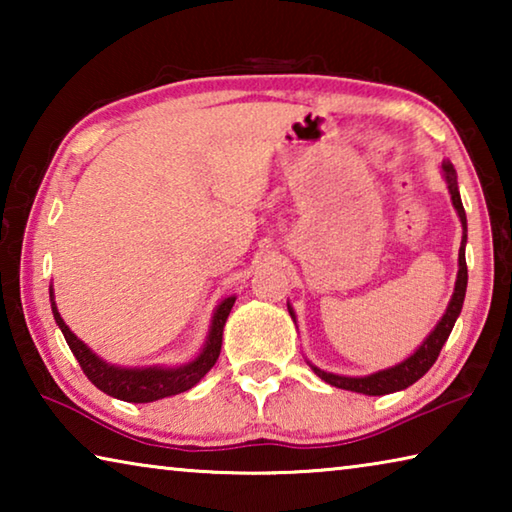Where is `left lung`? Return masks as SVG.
Segmentation results:
<instances>
[{"mask_svg": "<svg viewBox=\"0 0 512 512\" xmlns=\"http://www.w3.org/2000/svg\"><path fill=\"white\" fill-rule=\"evenodd\" d=\"M440 171H443V178H445V183H447V189H449V194H452V205H454L458 219H461V225H463L461 250H458L456 284H454L452 300H449V305L445 309L443 318L438 320V325L431 329V334L422 341L420 348L415 350L411 357H406L404 361L395 363V366H391V368L372 372V375H363V377L336 375V372H327L323 368L314 366V363H311V361H307L309 368L314 370L320 379L327 381L329 386L343 388V391H352V393H363V395H388V393L404 391V388H409L411 384H415V381H418L424 375V372H427L433 366V363H436L440 350H443L445 341L449 339V334H452L456 318L461 316L463 300H465V289H467V264H465L467 219H465L461 192H458L454 164L449 162V160H443V164H440ZM287 309H289V314L293 318V323H296V311H293V307L289 305V302H287Z\"/></svg>", "mask_w": 512, "mask_h": 512, "instance_id": "1", "label": "left lung"}]
</instances>
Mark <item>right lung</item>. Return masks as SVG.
Here are the masks:
<instances>
[{"label": "right lung", "mask_w": 512, "mask_h": 512, "mask_svg": "<svg viewBox=\"0 0 512 512\" xmlns=\"http://www.w3.org/2000/svg\"><path fill=\"white\" fill-rule=\"evenodd\" d=\"M49 300H51V314L56 318V325L63 332L69 350L74 352L76 361L81 363L85 372L94 386L99 388L110 397H117V400L124 402H155L162 400V397H171L178 393H185L189 388H194L198 381H201L207 372L219 359L221 354V341H223V327L225 320L230 316V309L235 305L237 296L223 298L219 305H216L210 323V332H207L205 345L189 363L183 366H144V368H124L115 366V363L103 361L97 352H92L88 345H85L79 336H76L72 329L65 325V320L60 318L56 300H54V289L49 287Z\"/></svg>", "instance_id": "1"}]
</instances>
